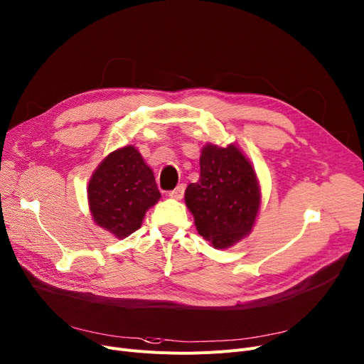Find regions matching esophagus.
Here are the masks:
<instances>
[{
    "instance_id": "esophagus-1",
    "label": "esophagus",
    "mask_w": 364,
    "mask_h": 364,
    "mask_svg": "<svg viewBox=\"0 0 364 364\" xmlns=\"http://www.w3.org/2000/svg\"><path fill=\"white\" fill-rule=\"evenodd\" d=\"M183 195H184V184L177 186L173 191L169 192V198H172V199H181Z\"/></svg>"
}]
</instances>
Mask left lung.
I'll use <instances>...</instances> for the list:
<instances>
[{
    "instance_id": "left-lung-1",
    "label": "left lung",
    "mask_w": 364,
    "mask_h": 364,
    "mask_svg": "<svg viewBox=\"0 0 364 364\" xmlns=\"http://www.w3.org/2000/svg\"><path fill=\"white\" fill-rule=\"evenodd\" d=\"M200 177L184 193L195 226L211 247L229 248L248 235L260 210L255 169L233 144H207L200 153Z\"/></svg>"
}]
</instances>
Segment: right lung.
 <instances>
[{"label":"right lung","instance_id":"obj_1","mask_svg":"<svg viewBox=\"0 0 364 364\" xmlns=\"http://www.w3.org/2000/svg\"><path fill=\"white\" fill-rule=\"evenodd\" d=\"M95 223L123 240L141 228L146 211L161 199L151 168L134 146L109 153L87 187Z\"/></svg>","mask_w":364,"mask_h":364}]
</instances>
